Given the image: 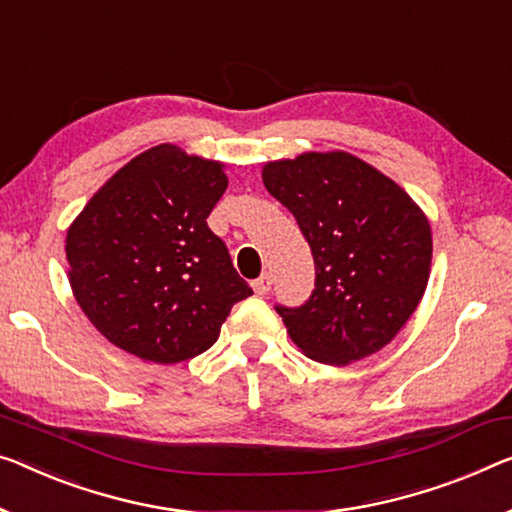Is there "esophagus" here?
<instances>
[{"label": "esophagus", "mask_w": 512, "mask_h": 512, "mask_svg": "<svg viewBox=\"0 0 512 512\" xmlns=\"http://www.w3.org/2000/svg\"><path fill=\"white\" fill-rule=\"evenodd\" d=\"M271 285H273V280H271L269 273H264V276H259L257 280H253V289H255L257 296L269 294L271 292Z\"/></svg>", "instance_id": "esophagus-1"}]
</instances>
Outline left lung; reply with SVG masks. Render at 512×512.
Listing matches in <instances>:
<instances>
[{"label": "left lung", "mask_w": 512, "mask_h": 512, "mask_svg": "<svg viewBox=\"0 0 512 512\" xmlns=\"http://www.w3.org/2000/svg\"><path fill=\"white\" fill-rule=\"evenodd\" d=\"M264 186L292 211L315 259L299 308L276 305L289 338L319 363L386 347L421 303L432 262L425 213L398 183L347 151L273 160Z\"/></svg>", "instance_id": "8db88e82"}]
</instances>
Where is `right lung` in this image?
<instances>
[{
    "mask_svg": "<svg viewBox=\"0 0 512 512\" xmlns=\"http://www.w3.org/2000/svg\"><path fill=\"white\" fill-rule=\"evenodd\" d=\"M225 188L223 163L158 144L121 167L73 220L68 280L112 345L142 361H188L253 294L207 225Z\"/></svg>",
    "mask_w": 512,
    "mask_h": 512,
    "instance_id": "add662e5",
    "label": "right lung"
}]
</instances>
